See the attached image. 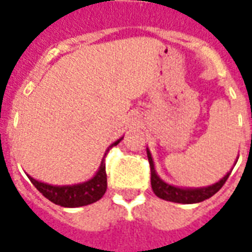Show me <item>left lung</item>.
<instances>
[{
  "instance_id": "obj_1",
  "label": "left lung",
  "mask_w": 252,
  "mask_h": 252,
  "mask_svg": "<svg viewBox=\"0 0 252 252\" xmlns=\"http://www.w3.org/2000/svg\"><path fill=\"white\" fill-rule=\"evenodd\" d=\"M147 158H149L151 170V187H153L155 195L159 196L160 199L175 202V203L190 205V203H198V202H203V200L209 199L222 189V186L230 177V173H227V175H224L219 182H217L213 186L203 187V189H179V187L167 185L157 175L154 169V162H153V158H151V154L149 150H147Z\"/></svg>"
}]
</instances>
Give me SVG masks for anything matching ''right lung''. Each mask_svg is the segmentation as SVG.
Instances as JSON below:
<instances>
[{"instance_id": "right-lung-1", "label": "right lung", "mask_w": 252, "mask_h": 252, "mask_svg": "<svg viewBox=\"0 0 252 252\" xmlns=\"http://www.w3.org/2000/svg\"><path fill=\"white\" fill-rule=\"evenodd\" d=\"M122 139V138H121ZM115 141L107 151L113 146H117L119 141ZM30 182L42 194L45 198L62 207H81V206L92 205L103 196L107 189V175H106L105 160H102L98 173L85 183L73 185V186H52L46 183L38 182L29 177Z\"/></svg>"}]
</instances>
